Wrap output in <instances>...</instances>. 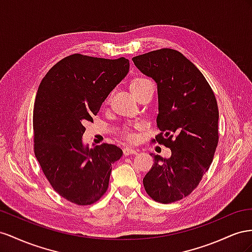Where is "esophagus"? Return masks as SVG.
<instances>
[{
	"instance_id": "1",
	"label": "esophagus",
	"mask_w": 252,
	"mask_h": 252,
	"mask_svg": "<svg viewBox=\"0 0 252 252\" xmlns=\"http://www.w3.org/2000/svg\"><path fill=\"white\" fill-rule=\"evenodd\" d=\"M137 152H138V150H137V149H134V148H132V147H126V148L124 149V154H125L126 156L130 155V154H136Z\"/></svg>"
}]
</instances>
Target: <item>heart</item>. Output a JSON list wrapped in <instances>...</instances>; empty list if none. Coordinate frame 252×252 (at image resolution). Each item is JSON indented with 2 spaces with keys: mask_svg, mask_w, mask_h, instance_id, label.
I'll use <instances>...</instances> for the list:
<instances>
[{
  "mask_svg": "<svg viewBox=\"0 0 252 252\" xmlns=\"http://www.w3.org/2000/svg\"><path fill=\"white\" fill-rule=\"evenodd\" d=\"M130 88L134 96L136 97L139 94H141L142 92H145L147 89L153 88V84L149 80V79L145 77H137V78H134L131 81Z\"/></svg>",
  "mask_w": 252,
  "mask_h": 252,
  "instance_id": "1",
  "label": "heart"
}]
</instances>
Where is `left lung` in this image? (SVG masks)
Wrapping results in <instances>:
<instances>
[{
  "label": "left lung",
  "mask_w": 252,
  "mask_h": 252,
  "mask_svg": "<svg viewBox=\"0 0 252 252\" xmlns=\"http://www.w3.org/2000/svg\"><path fill=\"white\" fill-rule=\"evenodd\" d=\"M132 60L157 84L161 133L156 140L171 149L169 158L152 154L143 186L156 202L173 203L188 196L210 168L219 142L217 99L204 75L177 50H153Z\"/></svg>",
  "instance_id": "obj_1"
}]
</instances>
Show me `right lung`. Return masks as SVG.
Returning a JSON list of instances; mask_svg holds the SVG:
<instances>
[{"label": "right lung", "instance_id": "1", "mask_svg": "<svg viewBox=\"0 0 252 252\" xmlns=\"http://www.w3.org/2000/svg\"><path fill=\"white\" fill-rule=\"evenodd\" d=\"M130 69V61L75 54L62 59L41 81L33 107L34 155L56 192L76 205H91L109 187L112 164L122 150L90 148L83 124L93 121L102 102Z\"/></svg>", "mask_w": 252, "mask_h": 252}]
</instances>
